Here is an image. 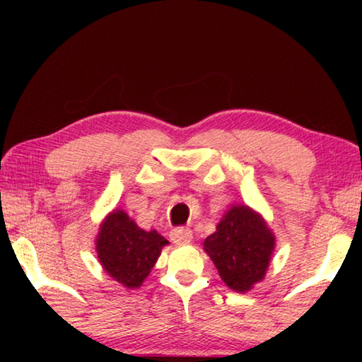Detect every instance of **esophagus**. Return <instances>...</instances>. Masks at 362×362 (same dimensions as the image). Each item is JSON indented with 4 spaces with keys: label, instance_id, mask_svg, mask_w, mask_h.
I'll list each match as a JSON object with an SVG mask.
<instances>
[{
    "label": "esophagus",
    "instance_id": "esophagus-1",
    "mask_svg": "<svg viewBox=\"0 0 362 362\" xmlns=\"http://www.w3.org/2000/svg\"><path fill=\"white\" fill-rule=\"evenodd\" d=\"M193 238V233L189 228H185V226H179V228H174L170 231V240H173L175 244H185L189 243Z\"/></svg>",
    "mask_w": 362,
    "mask_h": 362
}]
</instances>
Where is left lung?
<instances>
[{"instance_id":"left-lung-1","label":"left lung","mask_w":362,"mask_h":362,"mask_svg":"<svg viewBox=\"0 0 362 362\" xmlns=\"http://www.w3.org/2000/svg\"><path fill=\"white\" fill-rule=\"evenodd\" d=\"M273 249L272 231L247 206H233L204 241L220 278L236 292H246L263 279Z\"/></svg>"}]
</instances>
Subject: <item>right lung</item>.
Returning a JSON list of instances; mask_svg holds the SVG:
<instances>
[{
    "mask_svg": "<svg viewBox=\"0 0 362 362\" xmlns=\"http://www.w3.org/2000/svg\"><path fill=\"white\" fill-rule=\"evenodd\" d=\"M166 244V238L155 230L139 228L124 211H115L102 223L95 247L110 276L129 289H136L148 276Z\"/></svg>",
    "mask_w": 362,
    "mask_h": 362,
    "instance_id": "obj_1",
    "label": "right lung"
}]
</instances>
